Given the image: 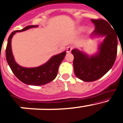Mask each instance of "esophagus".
I'll return each instance as SVG.
<instances>
[{
    "label": "esophagus",
    "instance_id": "obj_1",
    "mask_svg": "<svg viewBox=\"0 0 123 123\" xmlns=\"http://www.w3.org/2000/svg\"><path fill=\"white\" fill-rule=\"evenodd\" d=\"M74 49V47L72 46H68L67 48V53H69L71 52V51Z\"/></svg>",
    "mask_w": 123,
    "mask_h": 123
}]
</instances>
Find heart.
Here are the masks:
<instances>
[{"instance_id": "b5f03b06", "label": "heart", "mask_w": 123, "mask_h": 123, "mask_svg": "<svg viewBox=\"0 0 123 123\" xmlns=\"http://www.w3.org/2000/svg\"><path fill=\"white\" fill-rule=\"evenodd\" d=\"M81 29V30H82V29H82V28H81V29Z\"/></svg>"}]
</instances>
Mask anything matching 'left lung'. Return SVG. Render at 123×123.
Listing matches in <instances>:
<instances>
[{
	"label": "left lung",
	"mask_w": 123,
	"mask_h": 123,
	"mask_svg": "<svg viewBox=\"0 0 123 123\" xmlns=\"http://www.w3.org/2000/svg\"><path fill=\"white\" fill-rule=\"evenodd\" d=\"M91 21L96 26L92 35L105 36L99 46V53L89 57L77 49L72 50L75 75L87 82L97 80L108 72L116 60L118 47V36L109 23L103 19Z\"/></svg>",
	"instance_id": "left-lung-1"
}]
</instances>
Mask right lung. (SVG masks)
<instances>
[{
  "instance_id": "right-lung-1",
  "label": "right lung",
  "mask_w": 123,
  "mask_h": 123,
  "mask_svg": "<svg viewBox=\"0 0 123 123\" xmlns=\"http://www.w3.org/2000/svg\"><path fill=\"white\" fill-rule=\"evenodd\" d=\"M37 26H28L21 30L13 31L8 39L6 51V59L14 75L21 81L29 85L41 86L47 84L53 80L57 76L58 68L64 59L66 52L64 51L55 55L42 66L34 68H26L19 66L15 62L11 48V41L13 35L17 32H23Z\"/></svg>"
}]
</instances>
